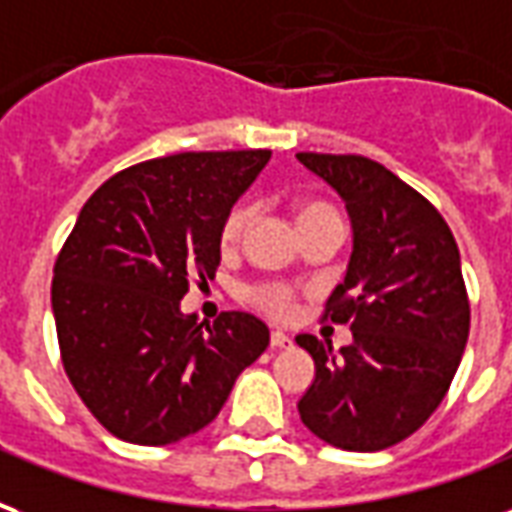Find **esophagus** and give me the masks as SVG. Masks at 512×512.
<instances>
[{"instance_id":"1","label":"esophagus","mask_w":512,"mask_h":512,"mask_svg":"<svg viewBox=\"0 0 512 512\" xmlns=\"http://www.w3.org/2000/svg\"><path fill=\"white\" fill-rule=\"evenodd\" d=\"M293 340H290L285 332H271V348H290Z\"/></svg>"}]
</instances>
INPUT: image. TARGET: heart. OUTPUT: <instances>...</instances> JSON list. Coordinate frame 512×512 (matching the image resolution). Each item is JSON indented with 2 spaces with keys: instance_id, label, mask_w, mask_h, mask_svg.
<instances>
[{
  "instance_id": "obj_1",
  "label": "heart",
  "mask_w": 512,
  "mask_h": 512,
  "mask_svg": "<svg viewBox=\"0 0 512 512\" xmlns=\"http://www.w3.org/2000/svg\"><path fill=\"white\" fill-rule=\"evenodd\" d=\"M323 213H334L332 205H326L321 200H304L296 205V222L304 224L315 219V216H323ZM252 222V208L246 202H238L230 211L224 213L222 224H219V246L222 249H235L238 241L244 238L246 227ZM249 301L255 304L257 310L266 312L277 321H288L290 315L296 312V304H299V296L290 285H282V282H266V285H257V288L249 290Z\"/></svg>"
}]
</instances>
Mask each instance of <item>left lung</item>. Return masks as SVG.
Returning a JSON list of instances; mask_svg holds the SVG:
<instances>
[{
	"mask_svg": "<svg viewBox=\"0 0 512 512\" xmlns=\"http://www.w3.org/2000/svg\"><path fill=\"white\" fill-rule=\"evenodd\" d=\"M345 200L354 255L321 321L345 323L354 343L301 334L315 381L301 422L332 447L376 452L417 433L447 395L469 340L461 255L441 213L373 158L296 153Z\"/></svg>",
	"mask_w": 512,
	"mask_h": 512,
	"instance_id": "obj_1",
	"label": "left lung"
}]
</instances>
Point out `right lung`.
<instances>
[{
	"mask_svg": "<svg viewBox=\"0 0 512 512\" xmlns=\"http://www.w3.org/2000/svg\"><path fill=\"white\" fill-rule=\"evenodd\" d=\"M271 150H202L117 172L84 202L51 279L62 367L112 436L161 447L222 411L268 348L249 312L183 315L222 260L219 224Z\"/></svg>",
	"mask_w": 512,
	"mask_h": 512,
	"instance_id": "right-lung-1",
	"label": "right lung"
}]
</instances>
